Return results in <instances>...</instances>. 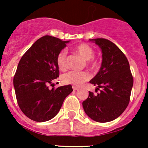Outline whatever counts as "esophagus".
<instances>
[{"label": "esophagus", "instance_id": "34e87169", "mask_svg": "<svg viewBox=\"0 0 148 148\" xmlns=\"http://www.w3.org/2000/svg\"><path fill=\"white\" fill-rule=\"evenodd\" d=\"M79 88V86H72V89H74V91L77 90V89H78Z\"/></svg>", "mask_w": 148, "mask_h": 148}]
</instances>
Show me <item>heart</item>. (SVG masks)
I'll return each mask as SVG.
<instances>
[{"instance_id": "obj_1", "label": "heart", "mask_w": 148, "mask_h": 148, "mask_svg": "<svg viewBox=\"0 0 148 148\" xmlns=\"http://www.w3.org/2000/svg\"><path fill=\"white\" fill-rule=\"evenodd\" d=\"M75 52L84 60H86V64L91 69H97L98 67V63L95 59V50L90 46L86 44H79L75 48ZM56 64L60 70L67 69V53L65 50H62L58 53L56 57ZM91 76L89 73L86 71H71L66 73L62 77V82L65 84L81 85L84 82L88 81Z\"/></svg>"}]
</instances>
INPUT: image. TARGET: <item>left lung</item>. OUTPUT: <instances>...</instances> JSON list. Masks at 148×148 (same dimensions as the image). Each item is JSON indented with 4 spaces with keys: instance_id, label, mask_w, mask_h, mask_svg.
Masks as SVG:
<instances>
[{
    "instance_id": "1",
    "label": "left lung",
    "mask_w": 148,
    "mask_h": 148,
    "mask_svg": "<svg viewBox=\"0 0 148 148\" xmlns=\"http://www.w3.org/2000/svg\"><path fill=\"white\" fill-rule=\"evenodd\" d=\"M102 49V62L99 72L89 82L97 86L95 95L89 92V97L82 102L85 113L98 122L115 120L122 114L130 99L133 77L129 62L123 52L114 43L105 38H93Z\"/></svg>"
}]
</instances>
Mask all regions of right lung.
I'll list each match as a JSON object with an SVG mask.
<instances>
[{"label": "right lung", "instance_id": "obj_1", "mask_svg": "<svg viewBox=\"0 0 148 148\" xmlns=\"http://www.w3.org/2000/svg\"><path fill=\"white\" fill-rule=\"evenodd\" d=\"M68 42L44 36L28 49L19 62L13 86L21 110L31 120L42 122L54 117L73 91L70 84L54 88L53 84L59 76L56 57Z\"/></svg>", "mask_w": 148, "mask_h": 148}]
</instances>
